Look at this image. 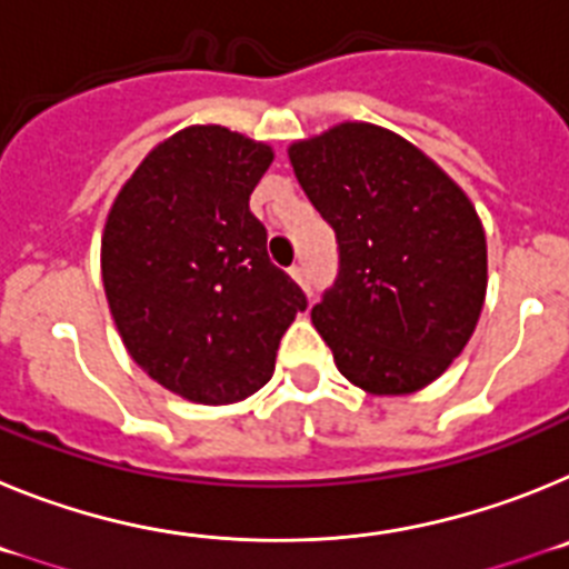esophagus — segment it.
<instances>
[{
	"instance_id": "obj_1",
	"label": "esophagus",
	"mask_w": 569,
	"mask_h": 569,
	"mask_svg": "<svg viewBox=\"0 0 569 569\" xmlns=\"http://www.w3.org/2000/svg\"><path fill=\"white\" fill-rule=\"evenodd\" d=\"M290 276H293L296 284H301V288L308 290V273H305V268H301V264H296V268H290Z\"/></svg>"
}]
</instances>
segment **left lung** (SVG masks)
Listing matches in <instances>:
<instances>
[{
    "mask_svg": "<svg viewBox=\"0 0 569 569\" xmlns=\"http://www.w3.org/2000/svg\"><path fill=\"white\" fill-rule=\"evenodd\" d=\"M288 156L339 241L316 330L350 385L416 393L453 365L485 308L479 213L430 156L379 124L341 122Z\"/></svg>",
    "mask_w": 569,
    "mask_h": 569,
    "instance_id": "1",
    "label": "left lung"
}]
</instances>
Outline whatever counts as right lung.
Instances as JSON below:
<instances>
[{
    "instance_id": "1",
    "label": "right lung",
    "mask_w": 569,
    "mask_h": 569,
    "mask_svg": "<svg viewBox=\"0 0 569 569\" xmlns=\"http://www.w3.org/2000/svg\"><path fill=\"white\" fill-rule=\"evenodd\" d=\"M270 162V144L190 124L144 156L104 222L116 330L150 379L196 405H233L268 385L281 336L308 308L250 213Z\"/></svg>"
}]
</instances>
